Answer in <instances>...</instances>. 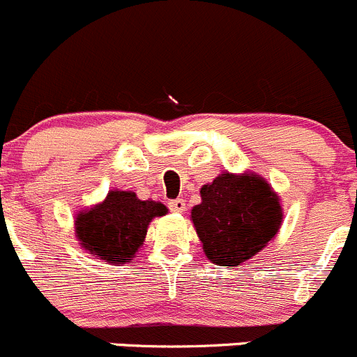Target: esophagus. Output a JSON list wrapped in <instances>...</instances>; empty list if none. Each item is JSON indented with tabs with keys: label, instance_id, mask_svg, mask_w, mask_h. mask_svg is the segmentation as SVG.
I'll use <instances>...</instances> for the list:
<instances>
[{
	"label": "esophagus",
	"instance_id": "esophagus-1",
	"mask_svg": "<svg viewBox=\"0 0 357 357\" xmlns=\"http://www.w3.org/2000/svg\"><path fill=\"white\" fill-rule=\"evenodd\" d=\"M169 209L174 213H183L186 209L185 199H174V201H169Z\"/></svg>",
	"mask_w": 357,
	"mask_h": 357
}]
</instances>
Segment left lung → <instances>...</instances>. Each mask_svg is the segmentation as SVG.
<instances>
[{"instance_id": "1", "label": "left lung", "mask_w": 357, "mask_h": 357, "mask_svg": "<svg viewBox=\"0 0 357 357\" xmlns=\"http://www.w3.org/2000/svg\"><path fill=\"white\" fill-rule=\"evenodd\" d=\"M192 222L211 262L238 268L261 252L284 220L278 195L257 174L224 172L201 188Z\"/></svg>"}]
</instances>
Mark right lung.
<instances>
[{"instance_id":"right-lung-1","label":"right lung","mask_w":357,"mask_h":357,"mask_svg":"<svg viewBox=\"0 0 357 357\" xmlns=\"http://www.w3.org/2000/svg\"><path fill=\"white\" fill-rule=\"evenodd\" d=\"M165 213L162 202L141 201L133 192L111 190L105 201L79 213L75 234L93 257L123 264L132 261L142 246L149 222Z\"/></svg>"}]
</instances>
